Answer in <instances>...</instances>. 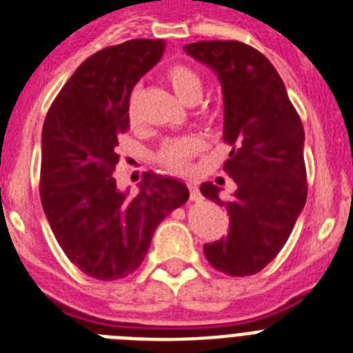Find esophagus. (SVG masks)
<instances>
[{
  "label": "esophagus",
  "instance_id": "34e87169",
  "mask_svg": "<svg viewBox=\"0 0 353 353\" xmlns=\"http://www.w3.org/2000/svg\"><path fill=\"white\" fill-rule=\"evenodd\" d=\"M188 190H190V199L192 201H201V192H199V188H197L194 183H188Z\"/></svg>",
  "mask_w": 353,
  "mask_h": 353
}]
</instances>
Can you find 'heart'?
Returning <instances> with one entry per match:
<instances>
[{
    "label": "heart",
    "mask_w": 353,
    "mask_h": 353,
    "mask_svg": "<svg viewBox=\"0 0 353 353\" xmlns=\"http://www.w3.org/2000/svg\"><path fill=\"white\" fill-rule=\"evenodd\" d=\"M167 79L176 90V94L181 99L188 103H194L199 99L203 92V79L201 76L188 65H170L167 68ZM128 116L132 121H136L137 110H136V97L132 96L130 107H128ZM203 148L201 137L197 136H181V137H170L163 143L159 152H157V161L161 163L163 167H167L172 172H185L190 167L192 157L199 154Z\"/></svg>",
    "instance_id": "b5f03b06"
}]
</instances>
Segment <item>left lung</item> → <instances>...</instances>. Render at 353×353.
<instances>
[{"label": "left lung", "instance_id": "obj_1", "mask_svg": "<svg viewBox=\"0 0 353 353\" xmlns=\"http://www.w3.org/2000/svg\"><path fill=\"white\" fill-rule=\"evenodd\" d=\"M185 50L219 76L223 141L232 148L223 170L237 185L228 201L212 181L201 185L203 196L230 216L228 236L206 243L205 256L226 276H254L276 259L305 206L303 123L274 65L254 47L197 41Z\"/></svg>", "mask_w": 353, "mask_h": 353}]
</instances>
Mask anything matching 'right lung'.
Returning <instances> with one entry per match:
<instances>
[{
    "label": "right lung",
    "instance_id": "1",
    "mask_svg": "<svg viewBox=\"0 0 353 353\" xmlns=\"http://www.w3.org/2000/svg\"><path fill=\"white\" fill-rule=\"evenodd\" d=\"M163 50V39H130L92 54L59 90L43 123V210L65 256L94 279L130 276L157 225L190 196L181 181L150 170L139 194L128 197L112 176L117 139L130 128L132 88Z\"/></svg>",
    "mask_w": 353,
    "mask_h": 353
}]
</instances>
